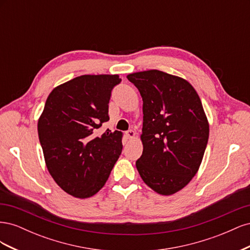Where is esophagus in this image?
<instances>
[{
    "label": "esophagus",
    "instance_id": "esophagus-1",
    "mask_svg": "<svg viewBox=\"0 0 250 250\" xmlns=\"http://www.w3.org/2000/svg\"><path fill=\"white\" fill-rule=\"evenodd\" d=\"M125 134H126V137H127L128 139H129V140H130V139H133V138L135 137V132H134L133 130H131V129L126 131Z\"/></svg>",
    "mask_w": 250,
    "mask_h": 250
}]
</instances>
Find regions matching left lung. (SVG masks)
Here are the masks:
<instances>
[{
	"label": "left lung",
	"mask_w": 250,
	"mask_h": 250,
	"mask_svg": "<svg viewBox=\"0 0 250 250\" xmlns=\"http://www.w3.org/2000/svg\"><path fill=\"white\" fill-rule=\"evenodd\" d=\"M127 79L143 99V154L135 166L154 192L175 194L198 172L208 145L209 125L200 98L188 80L158 70Z\"/></svg>",
	"instance_id": "8db88e82"
}]
</instances>
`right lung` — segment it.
Instances as JSON below:
<instances>
[{"label": "right lung", "instance_id": "obj_1", "mask_svg": "<svg viewBox=\"0 0 250 250\" xmlns=\"http://www.w3.org/2000/svg\"><path fill=\"white\" fill-rule=\"evenodd\" d=\"M119 75H82L53 88L37 122L44 163L55 183L73 197L99 192L122 152L123 133L99 128Z\"/></svg>", "mask_w": 250, "mask_h": 250}]
</instances>
